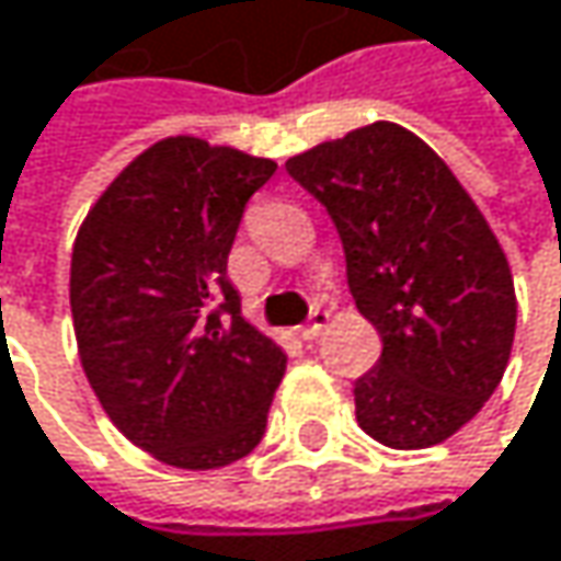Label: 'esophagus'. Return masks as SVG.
Instances as JSON below:
<instances>
[{
    "mask_svg": "<svg viewBox=\"0 0 561 561\" xmlns=\"http://www.w3.org/2000/svg\"><path fill=\"white\" fill-rule=\"evenodd\" d=\"M328 321H331V311H328V308H314V311H311V318H308V324L301 328V337H305V341H314V337L324 331V324H328Z\"/></svg>",
    "mask_w": 561,
    "mask_h": 561,
    "instance_id": "34e87169",
    "label": "esophagus"
}]
</instances>
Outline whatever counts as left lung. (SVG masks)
Returning a JSON list of instances; mask_svg holds the SVG:
<instances>
[{
  "label": "left lung",
  "mask_w": 561,
  "mask_h": 561,
  "mask_svg": "<svg viewBox=\"0 0 561 561\" xmlns=\"http://www.w3.org/2000/svg\"><path fill=\"white\" fill-rule=\"evenodd\" d=\"M331 214L383 354L354 383L360 428L428 448L497 390L516 331L504 250L451 169L409 129L370 123L285 162Z\"/></svg>",
  "instance_id": "1"
}]
</instances>
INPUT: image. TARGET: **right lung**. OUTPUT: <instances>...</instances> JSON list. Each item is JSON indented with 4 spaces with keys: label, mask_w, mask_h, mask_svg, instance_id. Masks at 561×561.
Here are the masks:
<instances>
[{
    "label": "right lung",
    "mask_w": 561,
    "mask_h": 561,
    "mask_svg": "<svg viewBox=\"0 0 561 561\" xmlns=\"http://www.w3.org/2000/svg\"><path fill=\"white\" fill-rule=\"evenodd\" d=\"M273 159L194 136L149 146L96 197L70 256L83 374L113 425L171 468L247 458L285 374L240 314L227 256Z\"/></svg>",
    "instance_id": "obj_1"
}]
</instances>
